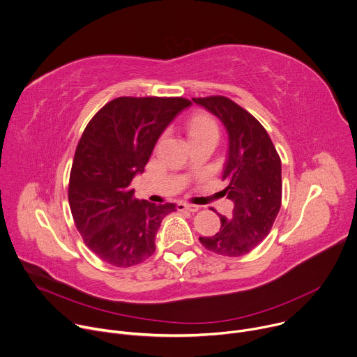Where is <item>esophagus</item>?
I'll list each match as a JSON object with an SVG mask.
<instances>
[{"label":"esophagus","instance_id":"34e87169","mask_svg":"<svg viewBox=\"0 0 357 357\" xmlns=\"http://www.w3.org/2000/svg\"><path fill=\"white\" fill-rule=\"evenodd\" d=\"M176 211H179V212H185V211H188V212H197L199 206L189 205V203H185V202H179V203H176Z\"/></svg>","mask_w":357,"mask_h":357}]
</instances>
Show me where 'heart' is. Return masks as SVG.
I'll use <instances>...</instances> for the list:
<instances>
[{"label": "heart", "instance_id": "heart-1", "mask_svg": "<svg viewBox=\"0 0 357 357\" xmlns=\"http://www.w3.org/2000/svg\"><path fill=\"white\" fill-rule=\"evenodd\" d=\"M186 131L190 141L205 137H219V126L216 120L206 113L192 114L186 121Z\"/></svg>", "mask_w": 357, "mask_h": 357}]
</instances>
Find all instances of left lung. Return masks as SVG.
<instances>
[{
  "label": "left lung",
  "mask_w": 357,
  "mask_h": 357,
  "mask_svg": "<svg viewBox=\"0 0 357 357\" xmlns=\"http://www.w3.org/2000/svg\"><path fill=\"white\" fill-rule=\"evenodd\" d=\"M218 116L229 132V158L222 181L234 202L230 219L220 215V230L199 237L203 247L227 257H240L270 233L281 208V158L261 123L225 96L193 97Z\"/></svg>",
  "instance_id": "8db88e82"
}]
</instances>
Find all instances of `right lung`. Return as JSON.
<instances>
[{"label":"right lung","instance_id":"add662e5","mask_svg":"<svg viewBox=\"0 0 357 357\" xmlns=\"http://www.w3.org/2000/svg\"><path fill=\"white\" fill-rule=\"evenodd\" d=\"M192 101L183 97H117L86 126L69 178V205L77 231L98 259L132 267L155 251L162 219L174 203L139 202L131 181L142 174L157 139Z\"/></svg>","mask_w":357,"mask_h":357}]
</instances>
